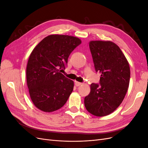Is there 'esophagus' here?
Segmentation results:
<instances>
[{
	"label": "esophagus",
	"instance_id": "obj_1",
	"mask_svg": "<svg viewBox=\"0 0 148 148\" xmlns=\"http://www.w3.org/2000/svg\"><path fill=\"white\" fill-rule=\"evenodd\" d=\"M75 84L77 86H80V85H82V83H80V82H76V81H75Z\"/></svg>",
	"mask_w": 148,
	"mask_h": 148
}]
</instances>
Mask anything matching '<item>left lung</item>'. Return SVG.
Returning <instances> with one entry per match:
<instances>
[{
  "instance_id": "1",
  "label": "left lung",
  "mask_w": 148,
  "mask_h": 148,
  "mask_svg": "<svg viewBox=\"0 0 148 148\" xmlns=\"http://www.w3.org/2000/svg\"><path fill=\"white\" fill-rule=\"evenodd\" d=\"M89 49L99 84L92 83L84 97V106L91 114L102 117L111 114L123 101L130 78L128 62L120 47L111 41H92Z\"/></svg>"
}]
</instances>
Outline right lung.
I'll return each instance as SVG.
<instances>
[{
  "mask_svg": "<svg viewBox=\"0 0 148 148\" xmlns=\"http://www.w3.org/2000/svg\"><path fill=\"white\" fill-rule=\"evenodd\" d=\"M81 43L78 38L52 34L33 49L26 67V82L31 99L39 109L51 112L68 100L74 83L61 71L65 69L71 52Z\"/></svg>",
  "mask_w": 148,
  "mask_h": 148,
  "instance_id": "1",
  "label": "right lung"
}]
</instances>
